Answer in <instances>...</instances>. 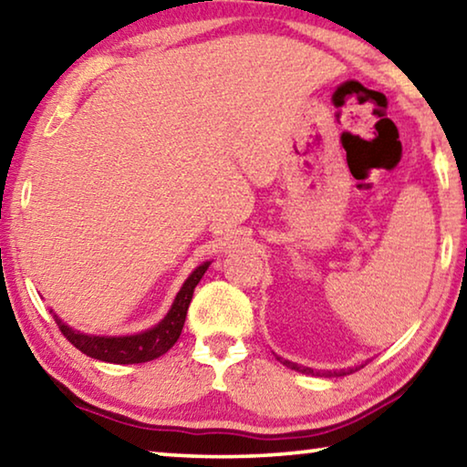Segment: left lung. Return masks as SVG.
Instances as JSON below:
<instances>
[{"label": "left lung", "mask_w": 467, "mask_h": 467, "mask_svg": "<svg viewBox=\"0 0 467 467\" xmlns=\"http://www.w3.org/2000/svg\"><path fill=\"white\" fill-rule=\"evenodd\" d=\"M284 365H288L290 369H296V371H303V374H313V369H308V368H300V365H296V363H290V361H282ZM338 376V374H336Z\"/></svg>", "instance_id": "8db88e82"}]
</instances>
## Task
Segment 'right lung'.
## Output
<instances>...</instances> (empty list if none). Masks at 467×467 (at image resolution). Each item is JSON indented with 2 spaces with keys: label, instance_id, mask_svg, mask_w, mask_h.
Masks as SVG:
<instances>
[{
  "label": "right lung",
  "instance_id": "obj_1",
  "mask_svg": "<svg viewBox=\"0 0 467 467\" xmlns=\"http://www.w3.org/2000/svg\"><path fill=\"white\" fill-rule=\"evenodd\" d=\"M209 265L211 263H202L188 279H185L183 288L179 290L167 317H164L156 327L148 329V332L135 336H119V338H104V336H88L77 332V329L62 324V321L54 315L56 324H58L64 338L88 357L120 365L152 361V358H159L167 353V350L177 342L179 336H182L185 315H188L190 300L193 296V288H196L200 279H202L204 271L209 269Z\"/></svg>",
  "mask_w": 467,
  "mask_h": 467
}]
</instances>
